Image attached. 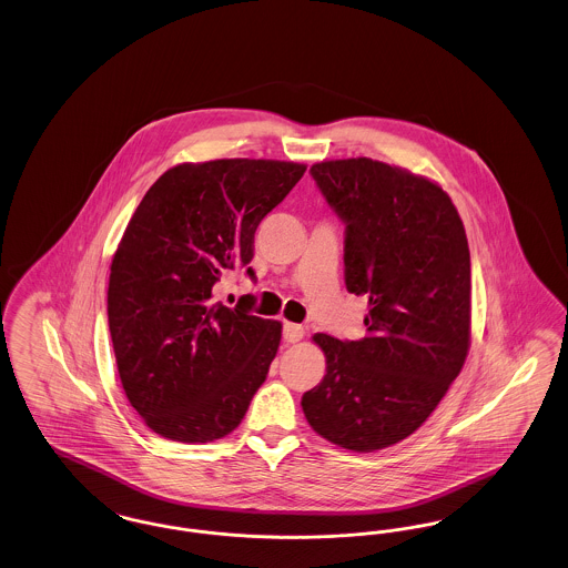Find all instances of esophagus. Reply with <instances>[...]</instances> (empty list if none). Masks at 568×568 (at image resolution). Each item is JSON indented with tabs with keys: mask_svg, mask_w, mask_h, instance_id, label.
I'll return each instance as SVG.
<instances>
[{
	"mask_svg": "<svg viewBox=\"0 0 568 568\" xmlns=\"http://www.w3.org/2000/svg\"><path fill=\"white\" fill-rule=\"evenodd\" d=\"M302 336H304V327L302 325L290 324V322L283 324V338L287 343H297V341H302Z\"/></svg>",
	"mask_w": 568,
	"mask_h": 568,
	"instance_id": "obj_1",
	"label": "esophagus"
}]
</instances>
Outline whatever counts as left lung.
<instances>
[{"label": "left lung", "instance_id": "obj_1", "mask_svg": "<svg viewBox=\"0 0 568 568\" xmlns=\"http://www.w3.org/2000/svg\"><path fill=\"white\" fill-rule=\"evenodd\" d=\"M311 176L345 223V285L368 297L366 334H315L325 375L302 396L329 443L375 452L415 433L470 347V253L452 197L368 158L315 163Z\"/></svg>", "mask_w": 568, "mask_h": 568}]
</instances>
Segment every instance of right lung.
<instances>
[{"label":"right lung","mask_w":568,"mask_h":568,"mask_svg":"<svg viewBox=\"0 0 568 568\" xmlns=\"http://www.w3.org/2000/svg\"><path fill=\"white\" fill-rule=\"evenodd\" d=\"M306 165L274 160L181 163L163 172L112 257L109 325L121 385L153 433L211 443L232 433L266 381L281 324L213 300L253 260L262 219Z\"/></svg>","instance_id":"obj_1"}]
</instances>
